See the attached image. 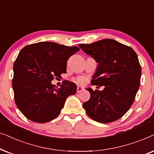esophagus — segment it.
Listing matches in <instances>:
<instances>
[{
    "label": "esophagus",
    "instance_id": "1",
    "mask_svg": "<svg viewBox=\"0 0 154 154\" xmlns=\"http://www.w3.org/2000/svg\"><path fill=\"white\" fill-rule=\"evenodd\" d=\"M84 90V88L82 87H77V93H80L81 91H82Z\"/></svg>",
    "mask_w": 154,
    "mask_h": 154
}]
</instances>
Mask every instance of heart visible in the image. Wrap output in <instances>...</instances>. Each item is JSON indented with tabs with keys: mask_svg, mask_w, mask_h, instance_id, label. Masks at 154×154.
Here are the masks:
<instances>
[{
	"mask_svg": "<svg viewBox=\"0 0 154 154\" xmlns=\"http://www.w3.org/2000/svg\"><path fill=\"white\" fill-rule=\"evenodd\" d=\"M75 82H77V83H80V84H83L85 82V79L84 77H77L75 79Z\"/></svg>",
	"mask_w": 154,
	"mask_h": 154,
	"instance_id": "heart-1",
	"label": "heart"
}]
</instances>
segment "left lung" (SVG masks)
<instances>
[{"mask_svg": "<svg viewBox=\"0 0 154 154\" xmlns=\"http://www.w3.org/2000/svg\"><path fill=\"white\" fill-rule=\"evenodd\" d=\"M79 46L98 63L91 84L105 87L103 91L87 89L91 97L83 107L96 122L116 121L130 109L140 85L141 68L137 53L109 38Z\"/></svg>", "mask_w": 154, "mask_h": 154, "instance_id": "left-lung-1", "label": "left lung"}]
</instances>
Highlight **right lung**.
Masks as SVG:
<instances>
[{"instance_id": "add662e5", "label": "right lung", "mask_w": 154, "mask_h": 154, "mask_svg": "<svg viewBox=\"0 0 154 154\" xmlns=\"http://www.w3.org/2000/svg\"><path fill=\"white\" fill-rule=\"evenodd\" d=\"M79 50L77 46L38 42L20 51L14 63L12 85L16 106L26 118L45 123L59 116L77 86L65 80L58 88L51 81L66 73L67 60Z\"/></svg>"}]
</instances>
